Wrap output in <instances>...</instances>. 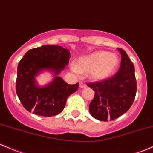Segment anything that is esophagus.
<instances>
[{
  "instance_id": "obj_1",
  "label": "esophagus",
  "mask_w": 153,
  "mask_h": 153,
  "mask_svg": "<svg viewBox=\"0 0 153 153\" xmlns=\"http://www.w3.org/2000/svg\"><path fill=\"white\" fill-rule=\"evenodd\" d=\"M79 86L81 88H82V89H83V88H86V84H85V83H83V82H80Z\"/></svg>"
}]
</instances>
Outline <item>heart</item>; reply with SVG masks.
Wrapping results in <instances>:
<instances>
[{
	"label": "heart",
	"mask_w": 153,
	"mask_h": 153,
	"mask_svg": "<svg viewBox=\"0 0 153 153\" xmlns=\"http://www.w3.org/2000/svg\"><path fill=\"white\" fill-rule=\"evenodd\" d=\"M118 64L119 59L117 55L107 51H98L81 58L77 65H72V69L76 72H89L92 79L101 81L110 77Z\"/></svg>",
	"instance_id": "heart-1"
}]
</instances>
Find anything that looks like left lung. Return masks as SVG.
I'll list each match as a JSON object with an SVG mask.
<instances>
[{"label":"left lung","mask_w":153,"mask_h":153,"mask_svg":"<svg viewBox=\"0 0 153 153\" xmlns=\"http://www.w3.org/2000/svg\"><path fill=\"white\" fill-rule=\"evenodd\" d=\"M121 65L114 76L87 85L95 91L89 104V112L96 120L107 122L118 118L131 107L136 97L137 83L134 65L121 48Z\"/></svg>","instance_id":"obj_1"}]
</instances>
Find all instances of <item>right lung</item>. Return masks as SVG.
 <instances>
[{"instance_id":"right-lung-1","label":"right lung","mask_w":153,"mask_h":153,"mask_svg":"<svg viewBox=\"0 0 153 153\" xmlns=\"http://www.w3.org/2000/svg\"><path fill=\"white\" fill-rule=\"evenodd\" d=\"M70 53L62 46L43 45L30 49L17 66L16 92L28 111L44 117L56 116L63 111L67 97L75 92L79 83L68 84L59 74L69 63ZM53 71L54 81L39 87L35 77L42 70Z\"/></svg>"}]
</instances>
